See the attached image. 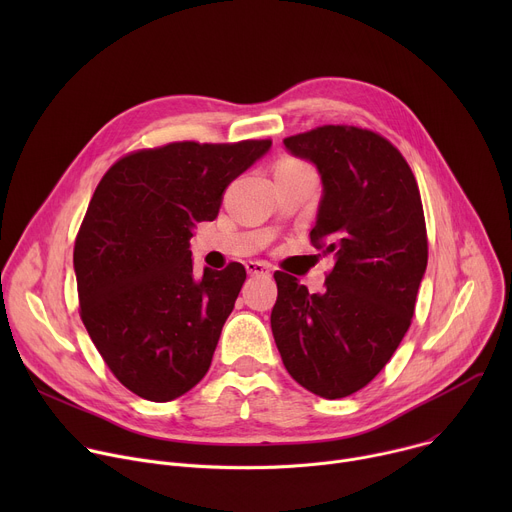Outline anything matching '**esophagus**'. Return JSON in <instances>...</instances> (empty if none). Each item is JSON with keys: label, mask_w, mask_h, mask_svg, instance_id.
Segmentation results:
<instances>
[{"label": "esophagus", "mask_w": 512, "mask_h": 512, "mask_svg": "<svg viewBox=\"0 0 512 512\" xmlns=\"http://www.w3.org/2000/svg\"><path fill=\"white\" fill-rule=\"evenodd\" d=\"M245 269L249 275H269V267L263 261H247Z\"/></svg>", "instance_id": "esophagus-1"}]
</instances>
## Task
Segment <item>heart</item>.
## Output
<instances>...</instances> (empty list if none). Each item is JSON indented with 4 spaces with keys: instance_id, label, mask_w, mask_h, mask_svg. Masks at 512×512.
<instances>
[{
    "instance_id": "heart-1",
    "label": "heart",
    "mask_w": 512,
    "mask_h": 512,
    "mask_svg": "<svg viewBox=\"0 0 512 512\" xmlns=\"http://www.w3.org/2000/svg\"><path fill=\"white\" fill-rule=\"evenodd\" d=\"M277 166H302V162H298V160H291V158H285V160H281Z\"/></svg>"
}]
</instances>
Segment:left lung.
Returning a JSON list of instances; mask_svg holds the SVG:
<instances>
[{
    "instance_id": "obj_1",
    "label": "left lung",
    "mask_w": 512,
    "mask_h": 512,
    "mask_svg": "<svg viewBox=\"0 0 512 512\" xmlns=\"http://www.w3.org/2000/svg\"><path fill=\"white\" fill-rule=\"evenodd\" d=\"M316 164L324 194L310 241L334 255L322 294L275 271L271 330L287 373L324 399L367 387L411 326L427 267L417 180L395 145L354 125L283 139Z\"/></svg>"
}]
</instances>
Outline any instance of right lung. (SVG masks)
<instances>
[{"mask_svg": "<svg viewBox=\"0 0 512 512\" xmlns=\"http://www.w3.org/2000/svg\"><path fill=\"white\" fill-rule=\"evenodd\" d=\"M271 139L174 141L117 160L75 241L81 320L115 379L166 403L206 375L247 279L241 263L194 277L190 237Z\"/></svg>", "mask_w": 512, "mask_h": 512, "instance_id": "add662e5", "label": "right lung"}]
</instances>
